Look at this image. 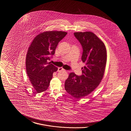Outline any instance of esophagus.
Returning a JSON list of instances; mask_svg holds the SVG:
<instances>
[{"label":"esophagus","mask_w":131,"mask_h":131,"mask_svg":"<svg viewBox=\"0 0 131 131\" xmlns=\"http://www.w3.org/2000/svg\"><path fill=\"white\" fill-rule=\"evenodd\" d=\"M65 71V70H64V69L62 67H59L58 68V72H61V71Z\"/></svg>","instance_id":"esophagus-1"}]
</instances>
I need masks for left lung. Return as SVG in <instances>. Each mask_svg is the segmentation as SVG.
<instances>
[{
  "mask_svg": "<svg viewBox=\"0 0 131 131\" xmlns=\"http://www.w3.org/2000/svg\"><path fill=\"white\" fill-rule=\"evenodd\" d=\"M74 35L83 49L81 57L85 66L82 68V75L71 73L65 82L67 92L76 99L86 96L99 85L105 71L107 60L106 46L90 31L75 32Z\"/></svg>",
  "mask_w": 131,
  "mask_h": 131,
  "instance_id": "obj_1",
  "label": "left lung"
}]
</instances>
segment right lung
Returning <instances> with one entry per match:
<instances>
[{
  "instance_id": "right-lung-1",
  "label": "right lung",
  "mask_w": 131,
  "mask_h": 131,
  "mask_svg": "<svg viewBox=\"0 0 131 131\" xmlns=\"http://www.w3.org/2000/svg\"><path fill=\"white\" fill-rule=\"evenodd\" d=\"M67 34L64 31H45L34 38L29 47L25 60L26 73L37 93L48 88L53 72L58 70L48 60Z\"/></svg>"
}]
</instances>
